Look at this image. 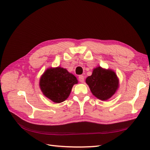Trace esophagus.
Masks as SVG:
<instances>
[{
    "mask_svg": "<svg viewBox=\"0 0 150 150\" xmlns=\"http://www.w3.org/2000/svg\"><path fill=\"white\" fill-rule=\"evenodd\" d=\"M79 81L81 83H83L84 81V77L83 75H80L79 76Z\"/></svg>",
    "mask_w": 150,
    "mask_h": 150,
    "instance_id": "obj_1",
    "label": "esophagus"
}]
</instances>
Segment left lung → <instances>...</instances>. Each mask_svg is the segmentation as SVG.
<instances>
[{
	"label": "left lung",
	"mask_w": 150,
	"mask_h": 150,
	"mask_svg": "<svg viewBox=\"0 0 150 150\" xmlns=\"http://www.w3.org/2000/svg\"><path fill=\"white\" fill-rule=\"evenodd\" d=\"M86 83L94 96L102 101L111 98L119 88V79L115 72L100 66L94 69L92 75L86 78Z\"/></svg>",
	"instance_id": "1"
}]
</instances>
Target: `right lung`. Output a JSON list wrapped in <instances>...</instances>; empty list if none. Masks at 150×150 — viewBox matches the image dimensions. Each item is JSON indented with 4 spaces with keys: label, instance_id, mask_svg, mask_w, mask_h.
<instances>
[{
    "label": "right lung",
    "instance_id": "1",
    "mask_svg": "<svg viewBox=\"0 0 150 150\" xmlns=\"http://www.w3.org/2000/svg\"><path fill=\"white\" fill-rule=\"evenodd\" d=\"M78 83L76 77L66 69L49 68L40 79L39 86L45 96L56 103L64 101L69 97L72 86Z\"/></svg>",
    "mask_w": 150,
    "mask_h": 150
}]
</instances>
